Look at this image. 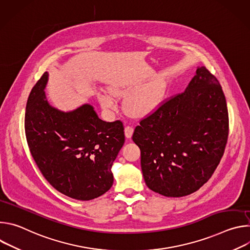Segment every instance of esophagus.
<instances>
[{
    "label": "esophagus",
    "mask_w": 250,
    "mask_h": 250,
    "mask_svg": "<svg viewBox=\"0 0 250 250\" xmlns=\"http://www.w3.org/2000/svg\"><path fill=\"white\" fill-rule=\"evenodd\" d=\"M132 133H133V127L130 126V125H126L125 127V137L126 138H130Z\"/></svg>",
    "instance_id": "1"
}]
</instances>
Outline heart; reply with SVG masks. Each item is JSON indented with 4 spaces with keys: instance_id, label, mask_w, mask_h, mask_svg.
Masks as SVG:
<instances>
[{
    "instance_id": "obj_1",
    "label": "heart",
    "mask_w": 250,
    "mask_h": 250,
    "mask_svg": "<svg viewBox=\"0 0 250 250\" xmlns=\"http://www.w3.org/2000/svg\"><path fill=\"white\" fill-rule=\"evenodd\" d=\"M134 88L118 85L112 89L116 96H125L131 93ZM166 86L160 81L153 82L131 94L126 101L127 111L135 117H146L155 112L165 97ZM100 102L104 109L115 111L117 109V100L110 94L101 95Z\"/></svg>"
}]
</instances>
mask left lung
<instances>
[{"label": "left lung", "instance_id": "8db88e82", "mask_svg": "<svg viewBox=\"0 0 250 250\" xmlns=\"http://www.w3.org/2000/svg\"><path fill=\"white\" fill-rule=\"evenodd\" d=\"M196 73L183 93L164 100L132 134L146 184L166 197L190 195L207 183L228 142L229 112L220 82L204 66Z\"/></svg>", "mask_w": 250, "mask_h": 250}]
</instances>
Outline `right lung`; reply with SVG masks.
Wrapping results in <instances>:
<instances>
[{
    "label": "right lung",
    "mask_w": 250,
    "mask_h": 250,
    "mask_svg": "<svg viewBox=\"0 0 250 250\" xmlns=\"http://www.w3.org/2000/svg\"><path fill=\"white\" fill-rule=\"evenodd\" d=\"M47 78L43 73L26 103L29 151L54 189L75 200H93L113 185L111 168L125 144L124 125L102 121L88 104L69 113L53 108L44 93Z\"/></svg>",
    "instance_id": "add662e5"
}]
</instances>
